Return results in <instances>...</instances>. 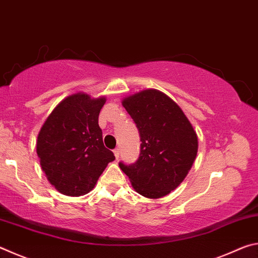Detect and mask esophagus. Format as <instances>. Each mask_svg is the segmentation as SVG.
Instances as JSON below:
<instances>
[{"mask_svg":"<svg viewBox=\"0 0 258 258\" xmlns=\"http://www.w3.org/2000/svg\"><path fill=\"white\" fill-rule=\"evenodd\" d=\"M113 154H115L116 159H118V158H119V154H120V150H119V148H116V149L113 150Z\"/></svg>","mask_w":258,"mask_h":258,"instance_id":"esophagus-1","label":"esophagus"}]
</instances>
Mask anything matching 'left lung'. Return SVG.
<instances>
[{"label":"left lung","mask_w":258,"mask_h":258,"mask_svg":"<svg viewBox=\"0 0 258 258\" xmlns=\"http://www.w3.org/2000/svg\"><path fill=\"white\" fill-rule=\"evenodd\" d=\"M123 106L137 125L141 145L137 161H119V167L140 195L164 197L190 171L198 151L197 134L181 108L157 90L131 95Z\"/></svg>","instance_id":"obj_1"}]
</instances>
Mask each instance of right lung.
<instances>
[{"instance_id":"1","label":"right lung","mask_w":258,"mask_h":258,"mask_svg":"<svg viewBox=\"0 0 258 258\" xmlns=\"http://www.w3.org/2000/svg\"><path fill=\"white\" fill-rule=\"evenodd\" d=\"M106 99L74 94L62 100L38 133L36 150L47 180L66 196L93 189L113 152L103 145L99 113Z\"/></svg>"}]
</instances>
